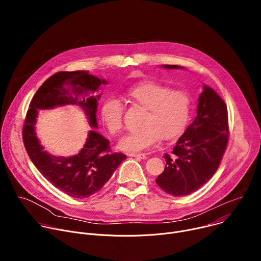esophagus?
<instances>
[{"label": "esophagus", "instance_id": "1", "mask_svg": "<svg viewBox=\"0 0 261 261\" xmlns=\"http://www.w3.org/2000/svg\"><path fill=\"white\" fill-rule=\"evenodd\" d=\"M130 157H135L138 159H146V155L143 153H129Z\"/></svg>", "mask_w": 261, "mask_h": 261}]
</instances>
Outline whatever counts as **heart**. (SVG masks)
Here are the masks:
<instances>
[{"mask_svg":"<svg viewBox=\"0 0 261 261\" xmlns=\"http://www.w3.org/2000/svg\"><path fill=\"white\" fill-rule=\"evenodd\" d=\"M128 96L146 108L142 128L132 130L119 141V147L127 152L147 150L158 142L160 136L170 139L179 135L188 123L191 110L190 96L155 82H142L127 91ZM124 106L122 101L109 96L101 105V118L108 131L116 135L123 128Z\"/></svg>","mask_w":261,"mask_h":261,"instance_id":"heart-1","label":"heart"}]
</instances>
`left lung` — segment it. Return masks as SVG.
Wrapping results in <instances>:
<instances>
[{"label": "left lung", "instance_id": "obj_1", "mask_svg": "<svg viewBox=\"0 0 261 261\" xmlns=\"http://www.w3.org/2000/svg\"><path fill=\"white\" fill-rule=\"evenodd\" d=\"M162 67L184 69L177 65ZM228 136L226 104L212 88L203 86L196 118L178 138L172 156H164V171L156 178L159 187L175 197L198 190L217 171Z\"/></svg>", "mask_w": 261, "mask_h": 261}]
</instances>
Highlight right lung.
<instances>
[{"label":"right lung","instance_id":"add662e5","mask_svg":"<svg viewBox=\"0 0 261 261\" xmlns=\"http://www.w3.org/2000/svg\"><path fill=\"white\" fill-rule=\"evenodd\" d=\"M106 84L105 80L86 71L58 72L36 92L27 113L22 139L30 159L56 188L74 198H86L98 192L126 155L110 152L109 141L95 130L89 131L79 154L70 157L49 154L36 135L38 110L76 105L84 110L89 125L98 128L96 113L101 94L94 93Z\"/></svg>","mask_w":261,"mask_h":261}]
</instances>
